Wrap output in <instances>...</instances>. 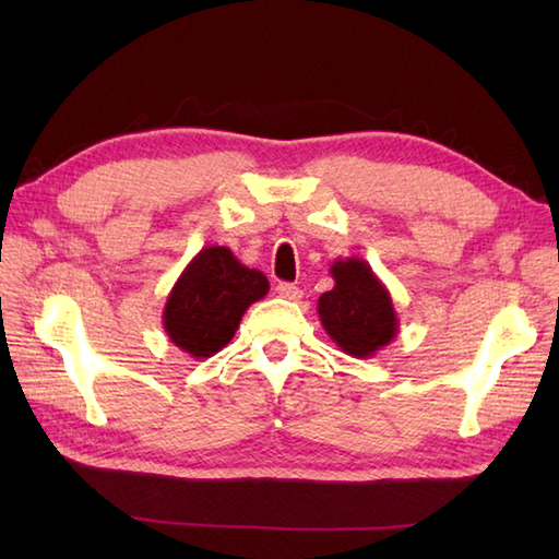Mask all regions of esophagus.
I'll use <instances>...</instances> for the list:
<instances>
[{
  "instance_id": "esophagus-1",
  "label": "esophagus",
  "mask_w": 559,
  "mask_h": 559,
  "mask_svg": "<svg viewBox=\"0 0 559 559\" xmlns=\"http://www.w3.org/2000/svg\"><path fill=\"white\" fill-rule=\"evenodd\" d=\"M276 293L286 300H300L302 298V290L298 286H293V283H278Z\"/></svg>"
}]
</instances>
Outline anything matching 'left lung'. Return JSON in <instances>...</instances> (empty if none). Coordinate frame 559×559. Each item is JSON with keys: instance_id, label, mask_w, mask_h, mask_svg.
Wrapping results in <instances>:
<instances>
[{"instance_id": "1", "label": "left lung", "mask_w": 559, "mask_h": 559, "mask_svg": "<svg viewBox=\"0 0 559 559\" xmlns=\"http://www.w3.org/2000/svg\"><path fill=\"white\" fill-rule=\"evenodd\" d=\"M334 288L317 302L319 322L353 358H372L399 334L394 300L367 261L336 259L329 269Z\"/></svg>"}]
</instances>
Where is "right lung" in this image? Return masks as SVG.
I'll list each match as a JSON object with an SVG mask.
<instances>
[{
    "instance_id": "obj_1",
    "label": "right lung",
    "mask_w": 559,
    "mask_h": 559,
    "mask_svg": "<svg viewBox=\"0 0 559 559\" xmlns=\"http://www.w3.org/2000/svg\"><path fill=\"white\" fill-rule=\"evenodd\" d=\"M266 293L264 273L240 264L228 247H204L175 281L163 329L192 358H211L233 341L247 307Z\"/></svg>"
}]
</instances>
